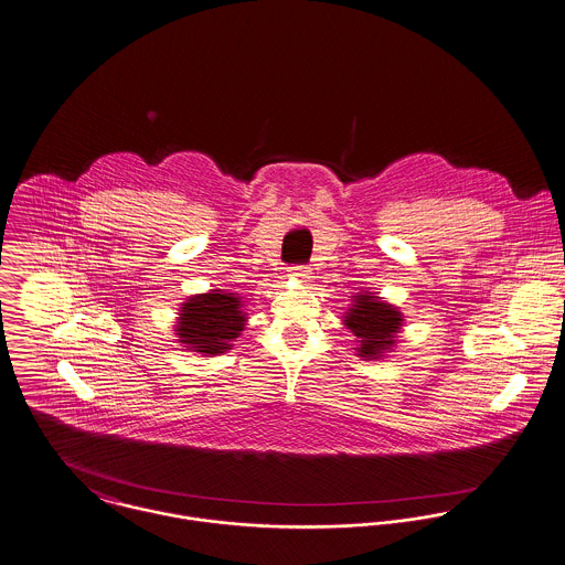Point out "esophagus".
<instances>
[{
  "instance_id": "esophagus-1",
  "label": "esophagus",
  "mask_w": 565,
  "mask_h": 565,
  "mask_svg": "<svg viewBox=\"0 0 565 565\" xmlns=\"http://www.w3.org/2000/svg\"><path fill=\"white\" fill-rule=\"evenodd\" d=\"M289 276L296 278V280H300V282H307L308 278H310V271H308V267L298 265V267H291V269H289Z\"/></svg>"
}]
</instances>
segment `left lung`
I'll list each match as a JSON object with an SVG mask.
<instances>
[{
	"label": "left lung",
	"instance_id": "8db88e82",
	"mask_svg": "<svg viewBox=\"0 0 565 565\" xmlns=\"http://www.w3.org/2000/svg\"><path fill=\"white\" fill-rule=\"evenodd\" d=\"M404 321L399 308L371 291L352 296V305L343 312V326L354 334V350L362 360H380L393 352Z\"/></svg>",
	"mask_w": 565,
	"mask_h": 565
}]
</instances>
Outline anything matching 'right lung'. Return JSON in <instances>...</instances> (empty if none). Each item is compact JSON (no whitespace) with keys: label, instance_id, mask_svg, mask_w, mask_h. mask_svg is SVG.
Segmentation results:
<instances>
[{"label":"right lung","instance_id":"1","mask_svg":"<svg viewBox=\"0 0 565 565\" xmlns=\"http://www.w3.org/2000/svg\"><path fill=\"white\" fill-rule=\"evenodd\" d=\"M248 312L239 294L211 289L196 294L181 305L174 334L177 341L201 356H220L233 348V341L244 332Z\"/></svg>","mask_w":565,"mask_h":565}]
</instances>
